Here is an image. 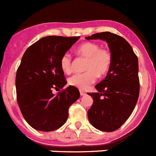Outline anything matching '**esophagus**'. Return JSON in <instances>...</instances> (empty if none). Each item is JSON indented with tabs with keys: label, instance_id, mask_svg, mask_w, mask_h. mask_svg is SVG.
Masks as SVG:
<instances>
[{
	"label": "esophagus",
	"instance_id": "1",
	"mask_svg": "<svg viewBox=\"0 0 156 156\" xmlns=\"http://www.w3.org/2000/svg\"><path fill=\"white\" fill-rule=\"evenodd\" d=\"M80 93L81 96H84V95H86V93H85L84 91H80Z\"/></svg>",
	"mask_w": 156,
	"mask_h": 156
}]
</instances>
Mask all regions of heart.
I'll use <instances>...</instances> for the list:
<instances>
[{
  "mask_svg": "<svg viewBox=\"0 0 156 156\" xmlns=\"http://www.w3.org/2000/svg\"><path fill=\"white\" fill-rule=\"evenodd\" d=\"M79 57L86 59L83 73H77L69 77V84L80 90H86L94 83L97 77L107 74L112 65V54L106 48L100 47L96 42H86L80 44L76 50ZM60 66L65 74L73 71V59L69 53H65L60 59Z\"/></svg>",
  "mask_w": 156,
  "mask_h": 156,
  "instance_id": "1",
  "label": "heart"
}]
</instances>
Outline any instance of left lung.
I'll return each mask as SVG.
<instances>
[{
	"instance_id": "left-lung-1",
	"label": "left lung",
	"mask_w": 156,
	"mask_h": 156,
	"mask_svg": "<svg viewBox=\"0 0 156 156\" xmlns=\"http://www.w3.org/2000/svg\"><path fill=\"white\" fill-rule=\"evenodd\" d=\"M102 39L108 43L112 65L106 78L95 85L98 92L89 93L93 104L87 111L89 122L97 129H119L135 108L140 93L138 58L126 39L114 33H96L86 39Z\"/></svg>"
}]
</instances>
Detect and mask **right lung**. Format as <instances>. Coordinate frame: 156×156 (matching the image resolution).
Here are the masks:
<instances>
[{"label": "right lung", "mask_w": 156, "mask_h": 156, "mask_svg": "<svg viewBox=\"0 0 156 156\" xmlns=\"http://www.w3.org/2000/svg\"><path fill=\"white\" fill-rule=\"evenodd\" d=\"M80 36H47L25 51L16 76V98L26 122L34 129L50 132L67 121L69 109L80 98L79 90L67 83L60 66L62 56ZM54 90H58L57 95Z\"/></svg>", "instance_id": "1"}]
</instances>
